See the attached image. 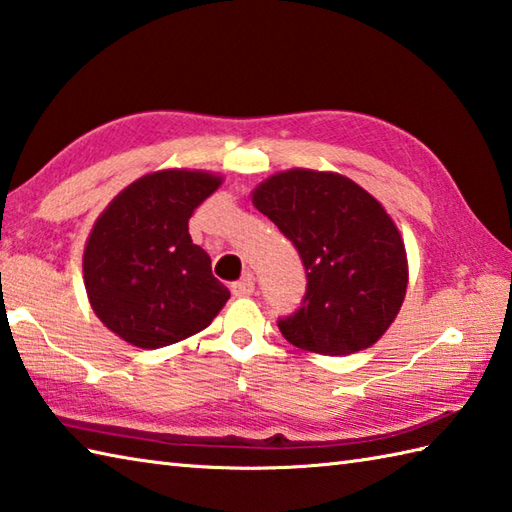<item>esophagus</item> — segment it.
<instances>
[{
  "instance_id": "esophagus-1",
  "label": "esophagus",
  "mask_w": 512,
  "mask_h": 512,
  "mask_svg": "<svg viewBox=\"0 0 512 512\" xmlns=\"http://www.w3.org/2000/svg\"><path fill=\"white\" fill-rule=\"evenodd\" d=\"M232 294H234L236 298L252 296V294H254V276L247 274L245 278L238 280V283H234V285H232Z\"/></svg>"
}]
</instances>
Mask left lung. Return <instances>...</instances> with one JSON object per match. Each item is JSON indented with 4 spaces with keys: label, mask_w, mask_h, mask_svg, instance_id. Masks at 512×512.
Listing matches in <instances>:
<instances>
[{
    "label": "left lung",
    "mask_w": 512,
    "mask_h": 512,
    "mask_svg": "<svg viewBox=\"0 0 512 512\" xmlns=\"http://www.w3.org/2000/svg\"><path fill=\"white\" fill-rule=\"evenodd\" d=\"M252 203L296 245L307 296L278 329L320 356L369 349L398 318L409 258L398 225L349 176L291 168L258 183Z\"/></svg>",
    "instance_id": "obj_1"
}]
</instances>
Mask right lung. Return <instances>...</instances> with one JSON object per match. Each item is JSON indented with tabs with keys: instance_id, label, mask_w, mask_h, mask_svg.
Returning <instances> with one entry per match:
<instances>
[{
	"instance_id": "obj_1",
	"label": "right lung",
	"mask_w": 512,
	"mask_h": 512,
	"mask_svg": "<svg viewBox=\"0 0 512 512\" xmlns=\"http://www.w3.org/2000/svg\"><path fill=\"white\" fill-rule=\"evenodd\" d=\"M223 174L165 168L112 198L83 247V285L92 311L132 347L159 349L212 325L229 291L192 243L190 218Z\"/></svg>"
}]
</instances>
